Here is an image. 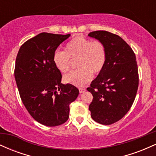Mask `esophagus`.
Masks as SVG:
<instances>
[{
  "mask_svg": "<svg viewBox=\"0 0 156 156\" xmlns=\"http://www.w3.org/2000/svg\"><path fill=\"white\" fill-rule=\"evenodd\" d=\"M86 91L85 88H79V92L80 93H83Z\"/></svg>",
  "mask_w": 156,
  "mask_h": 156,
  "instance_id": "esophagus-1",
  "label": "esophagus"
}]
</instances>
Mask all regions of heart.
I'll return each mask as SVG.
<instances>
[{"mask_svg":"<svg viewBox=\"0 0 156 156\" xmlns=\"http://www.w3.org/2000/svg\"><path fill=\"white\" fill-rule=\"evenodd\" d=\"M77 67L64 76V82L81 87L92 79L93 74H99L106 62V51L103 43L83 37H76L66 44L65 51H56L53 63L62 73H67L72 60L77 59Z\"/></svg>","mask_w":156,"mask_h":156,"instance_id":"1","label":"heart"}]
</instances>
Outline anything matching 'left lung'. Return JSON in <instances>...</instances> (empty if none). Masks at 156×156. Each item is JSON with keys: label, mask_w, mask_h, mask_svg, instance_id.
Returning <instances> with one entry per match:
<instances>
[{"label": "left lung", "mask_w": 156, "mask_h": 156, "mask_svg": "<svg viewBox=\"0 0 156 156\" xmlns=\"http://www.w3.org/2000/svg\"><path fill=\"white\" fill-rule=\"evenodd\" d=\"M89 37L99 40L106 51L104 68L87 88L93 96L89 109L97 122L112 125L128 113L136 95L139 73L136 55L117 34L96 31L90 32Z\"/></svg>", "instance_id": "left-lung-1"}]
</instances>
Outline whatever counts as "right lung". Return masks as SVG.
Returning <instances> with one entry per match:
<instances>
[{
    "mask_svg": "<svg viewBox=\"0 0 156 156\" xmlns=\"http://www.w3.org/2000/svg\"><path fill=\"white\" fill-rule=\"evenodd\" d=\"M70 34H39L20 48L15 78L21 100L30 115L46 126L64 124L69 118V104L79 91L62 84V74L53 63V55Z\"/></svg>",
    "mask_w": 156,
    "mask_h": 156,
    "instance_id": "add662e5",
    "label": "right lung"
}]
</instances>
